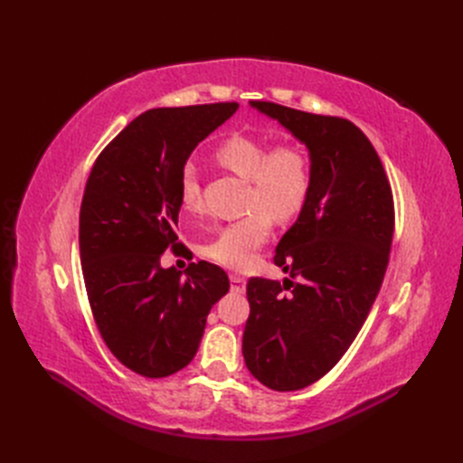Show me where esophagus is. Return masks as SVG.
Listing matches in <instances>:
<instances>
[{
	"label": "esophagus",
	"mask_w": 463,
	"mask_h": 463,
	"mask_svg": "<svg viewBox=\"0 0 463 463\" xmlns=\"http://www.w3.org/2000/svg\"><path fill=\"white\" fill-rule=\"evenodd\" d=\"M230 282H232V289L237 291V293H243L245 291V284L247 279L240 274H230Z\"/></svg>",
	"instance_id": "34e87169"
}]
</instances>
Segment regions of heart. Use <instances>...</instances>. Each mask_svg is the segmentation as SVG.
Segmentation results:
<instances>
[{
	"label": "heart",
	"instance_id": "1",
	"mask_svg": "<svg viewBox=\"0 0 463 463\" xmlns=\"http://www.w3.org/2000/svg\"><path fill=\"white\" fill-rule=\"evenodd\" d=\"M214 158L222 167L249 179V208L253 213L222 228L204 247V255L226 269L245 270L269 240L272 218L286 223L303 213L313 185L311 158L296 143L284 141L270 146L266 138L245 133L223 138ZM179 206L187 216L201 210L199 177L191 167L179 179Z\"/></svg>",
	"mask_w": 463,
	"mask_h": 463
}]
</instances>
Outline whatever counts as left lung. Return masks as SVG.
I'll return each mask as SVG.
<instances>
[{
    "label": "left lung",
    "instance_id": "8db88e82",
    "mask_svg": "<svg viewBox=\"0 0 463 463\" xmlns=\"http://www.w3.org/2000/svg\"><path fill=\"white\" fill-rule=\"evenodd\" d=\"M253 106L311 152L309 201L274 255L289 279L247 282L245 365L264 386L291 392L325 376L367 320L390 260L394 197L374 146L352 121Z\"/></svg>",
    "mask_w": 463,
    "mask_h": 463
}]
</instances>
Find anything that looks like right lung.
Wrapping results in <instances>:
<instances>
[{"instance_id":"right-lung-1","label":"right lung","mask_w":463,"mask_h":463,"mask_svg":"<svg viewBox=\"0 0 463 463\" xmlns=\"http://www.w3.org/2000/svg\"><path fill=\"white\" fill-rule=\"evenodd\" d=\"M237 102L156 108L135 118L98 154L79 216L82 276L92 317L125 367L170 376L187 367L206 317L230 289L228 274L206 260L185 274L162 269L175 255L179 179L189 154L230 119Z\"/></svg>"}]
</instances>
